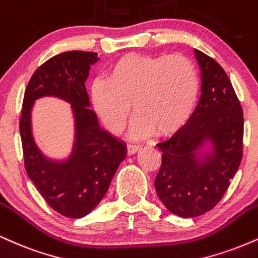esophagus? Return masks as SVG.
I'll use <instances>...</instances> for the list:
<instances>
[{"instance_id": "34e87169", "label": "esophagus", "mask_w": 258, "mask_h": 258, "mask_svg": "<svg viewBox=\"0 0 258 258\" xmlns=\"http://www.w3.org/2000/svg\"><path fill=\"white\" fill-rule=\"evenodd\" d=\"M139 150H140V146H139V145H132V144L126 145V151H128V154H130V156L138 152Z\"/></svg>"}]
</instances>
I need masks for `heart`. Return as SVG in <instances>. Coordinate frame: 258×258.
Listing matches in <instances>:
<instances>
[{"mask_svg": "<svg viewBox=\"0 0 258 258\" xmlns=\"http://www.w3.org/2000/svg\"><path fill=\"white\" fill-rule=\"evenodd\" d=\"M198 71L188 57L175 54L126 55L117 60L90 89L93 108L105 126L119 134L136 114L133 132L166 135L183 125L197 105Z\"/></svg>", "mask_w": 258, "mask_h": 258, "instance_id": "1", "label": "heart"}]
</instances>
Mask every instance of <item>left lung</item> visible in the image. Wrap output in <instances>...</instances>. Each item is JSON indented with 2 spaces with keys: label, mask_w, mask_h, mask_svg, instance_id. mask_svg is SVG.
Returning <instances> with one entry per match:
<instances>
[{
  "label": "left lung",
  "mask_w": 258,
  "mask_h": 258,
  "mask_svg": "<svg viewBox=\"0 0 258 258\" xmlns=\"http://www.w3.org/2000/svg\"><path fill=\"white\" fill-rule=\"evenodd\" d=\"M202 71V94L195 112L180 130L159 142L160 166L154 187L166 209L181 217L201 216L216 207L243 157V108L225 70L195 49ZM205 141L213 151L197 157Z\"/></svg>",
  "instance_id": "8db88e82"
}]
</instances>
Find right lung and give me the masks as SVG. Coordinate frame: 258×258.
<instances>
[{
  "label": "right lung",
  "mask_w": 258,
  "mask_h": 258,
  "mask_svg": "<svg viewBox=\"0 0 258 258\" xmlns=\"http://www.w3.org/2000/svg\"><path fill=\"white\" fill-rule=\"evenodd\" d=\"M98 60V53L82 50L50 57L32 75L23 100L19 129L27 176L48 205L70 219L84 217L101 202L126 156L125 145L100 128L90 108L86 81ZM42 96H57L73 106L76 134L66 161L47 159L33 141L31 110Z\"/></svg>",
  "instance_id": "add662e5"
}]
</instances>
